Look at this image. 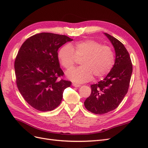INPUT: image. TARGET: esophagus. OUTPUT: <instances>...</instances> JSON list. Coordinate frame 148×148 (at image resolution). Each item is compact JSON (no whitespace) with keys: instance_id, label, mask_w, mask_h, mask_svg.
<instances>
[{"instance_id":"esophagus-1","label":"esophagus","mask_w":148,"mask_h":148,"mask_svg":"<svg viewBox=\"0 0 148 148\" xmlns=\"http://www.w3.org/2000/svg\"><path fill=\"white\" fill-rule=\"evenodd\" d=\"M73 86H74L75 87H80L81 86V85L80 84H78V83H73Z\"/></svg>"}]
</instances>
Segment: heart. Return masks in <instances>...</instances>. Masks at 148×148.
Masks as SVG:
<instances>
[{
	"mask_svg": "<svg viewBox=\"0 0 148 148\" xmlns=\"http://www.w3.org/2000/svg\"><path fill=\"white\" fill-rule=\"evenodd\" d=\"M58 59L66 70L73 68L78 59H82V66L69 71L66 75L73 81L83 83L90 80L93 75L101 78L108 74L115 63V53L108 46L93 39H85L62 47L58 52Z\"/></svg>",
	"mask_w": 148,
	"mask_h": 148,
	"instance_id": "1",
	"label": "heart"
}]
</instances>
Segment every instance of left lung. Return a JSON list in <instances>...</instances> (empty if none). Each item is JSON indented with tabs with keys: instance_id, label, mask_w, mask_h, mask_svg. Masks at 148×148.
Instances as JSON below:
<instances>
[{
	"instance_id": "8db88e82",
	"label": "left lung",
	"mask_w": 148,
	"mask_h": 148,
	"mask_svg": "<svg viewBox=\"0 0 148 148\" xmlns=\"http://www.w3.org/2000/svg\"><path fill=\"white\" fill-rule=\"evenodd\" d=\"M115 48V64L107 77L91 85V95L85 100L86 109L95 114H104L115 109L128 92L133 71L129 53L117 39L105 33Z\"/></svg>"
}]
</instances>
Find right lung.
<instances>
[{"mask_svg":"<svg viewBox=\"0 0 148 148\" xmlns=\"http://www.w3.org/2000/svg\"><path fill=\"white\" fill-rule=\"evenodd\" d=\"M73 41L65 35L41 33L28 38L16 56V83L24 99L34 109L46 112L55 109L71 82L62 78L57 51Z\"/></svg>","mask_w":148,"mask_h":148,"instance_id":"obj_1","label":"right lung"}]
</instances>
